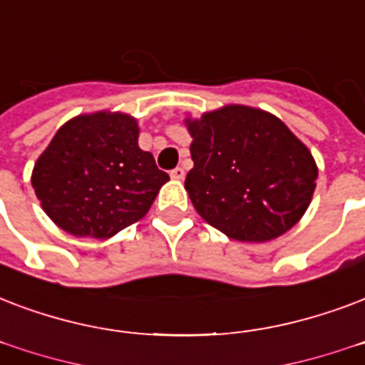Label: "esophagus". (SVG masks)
<instances>
[{
    "label": "esophagus",
    "mask_w": 365,
    "mask_h": 365,
    "mask_svg": "<svg viewBox=\"0 0 365 365\" xmlns=\"http://www.w3.org/2000/svg\"><path fill=\"white\" fill-rule=\"evenodd\" d=\"M170 176L174 178V180H183V178H185V170L178 166V168H174V170L170 172Z\"/></svg>",
    "instance_id": "34e87169"
}]
</instances>
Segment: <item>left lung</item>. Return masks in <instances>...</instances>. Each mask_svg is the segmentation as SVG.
Here are the masks:
<instances>
[{
	"instance_id": "left-lung-1",
	"label": "left lung",
	"mask_w": 365,
	"mask_h": 365,
	"mask_svg": "<svg viewBox=\"0 0 365 365\" xmlns=\"http://www.w3.org/2000/svg\"><path fill=\"white\" fill-rule=\"evenodd\" d=\"M193 168L185 189L197 212L235 241L262 243L297 224L312 201L318 168L269 113L230 105L189 120Z\"/></svg>"
}]
</instances>
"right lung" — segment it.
<instances>
[{
    "label": "right lung",
    "instance_id": "add662e5",
    "mask_svg": "<svg viewBox=\"0 0 365 365\" xmlns=\"http://www.w3.org/2000/svg\"><path fill=\"white\" fill-rule=\"evenodd\" d=\"M138 133V122L120 113L76 116L55 133L32 187L61 230L107 239L145 216L170 178L139 149Z\"/></svg>",
    "mask_w": 365,
    "mask_h": 365
}]
</instances>
